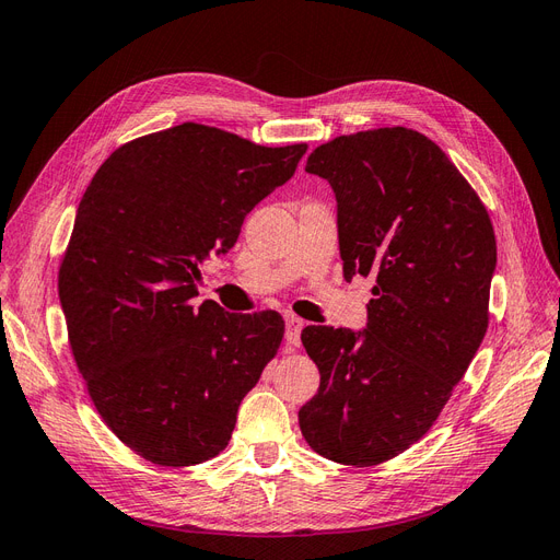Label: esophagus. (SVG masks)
Returning <instances> with one entry per match:
<instances>
[{
  "mask_svg": "<svg viewBox=\"0 0 560 560\" xmlns=\"http://www.w3.org/2000/svg\"><path fill=\"white\" fill-rule=\"evenodd\" d=\"M284 325H287V329H284L287 343H290L292 348H299V346H301L303 319H301V317H296V315H287V317H284Z\"/></svg>",
  "mask_w": 560,
  "mask_h": 560,
  "instance_id": "esophagus-1",
  "label": "esophagus"
}]
</instances>
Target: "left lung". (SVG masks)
<instances>
[{"instance_id": "8db88e82", "label": "left lung", "mask_w": 560, "mask_h": 560, "mask_svg": "<svg viewBox=\"0 0 560 560\" xmlns=\"http://www.w3.org/2000/svg\"><path fill=\"white\" fill-rule=\"evenodd\" d=\"M306 173L336 194L346 280L376 284L366 329H303L319 389L299 428L327 460L381 465L434 425L483 341L495 231L460 171L411 128L341 135Z\"/></svg>"}]
</instances>
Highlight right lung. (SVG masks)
I'll return each mask as SVG.
<instances>
[{
  "label": "right lung",
  "mask_w": 560,
  "mask_h": 560,
  "mask_svg": "<svg viewBox=\"0 0 560 560\" xmlns=\"http://www.w3.org/2000/svg\"><path fill=\"white\" fill-rule=\"evenodd\" d=\"M306 149L189 121L118 147L83 194L58 270L67 336L100 418L144 460L189 467L222 453L278 354L280 313L191 299L200 261L235 245Z\"/></svg>",
  "instance_id": "add662e5"
}]
</instances>
